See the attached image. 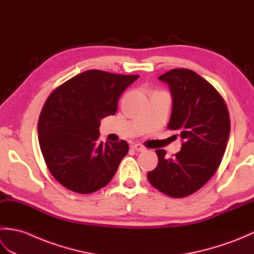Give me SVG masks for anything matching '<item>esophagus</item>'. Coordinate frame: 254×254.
Returning a JSON list of instances; mask_svg holds the SVG:
<instances>
[{"label":"esophagus","mask_w":254,"mask_h":254,"mask_svg":"<svg viewBox=\"0 0 254 254\" xmlns=\"http://www.w3.org/2000/svg\"><path fill=\"white\" fill-rule=\"evenodd\" d=\"M134 150H136V152H143V150L145 149V147L143 146L142 144H133L131 146Z\"/></svg>","instance_id":"34e87169"}]
</instances>
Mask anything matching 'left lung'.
I'll list each match as a JSON object with an SVG mask.
<instances>
[{"mask_svg":"<svg viewBox=\"0 0 254 254\" xmlns=\"http://www.w3.org/2000/svg\"><path fill=\"white\" fill-rule=\"evenodd\" d=\"M169 85L172 112L167 127L180 132L181 150L167 158L157 149V167L147 174L154 188L171 197L199 190L222 163L230 133L224 98L206 79L188 68L170 69L158 77Z\"/></svg>","mask_w":254,"mask_h":254,"instance_id":"left-lung-1","label":"left lung"}]
</instances>
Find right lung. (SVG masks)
Returning <instances> with one entry per match:
<instances>
[{"label": "right lung", "instance_id": "1", "mask_svg": "<svg viewBox=\"0 0 254 254\" xmlns=\"http://www.w3.org/2000/svg\"><path fill=\"white\" fill-rule=\"evenodd\" d=\"M138 77L89 69L48 97L38 138L48 169L64 188L88 194L111 181L128 144L100 141V120L115 115L121 94Z\"/></svg>", "mask_w": 254, "mask_h": 254}]
</instances>
